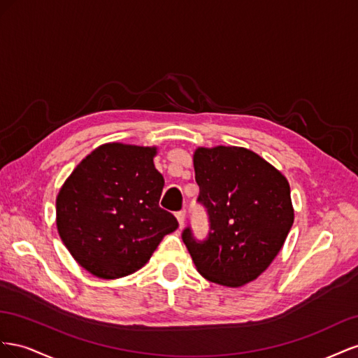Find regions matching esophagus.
<instances>
[{
	"label": "esophagus",
	"instance_id": "1",
	"mask_svg": "<svg viewBox=\"0 0 358 358\" xmlns=\"http://www.w3.org/2000/svg\"><path fill=\"white\" fill-rule=\"evenodd\" d=\"M176 217H177V220H178L180 228L185 227V223H186V211H178V213L176 214Z\"/></svg>",
	"mask_w": 358,
	"mask_h": 358
}]
</instances>
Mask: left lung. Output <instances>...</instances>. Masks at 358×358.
I'll return each mask as SVG.
<instances>
[{
    "mask_svg": "<svg viewBox=\"0 0 358 358\" xmlns=\"http://www.w3.org/2000/svg\"><path fill=\"white\" fill-rule=\"evenodd\" d=\"M198 201L210 216L202 243L182 231V241L202 278L238 288L250 283L278 257L294 223L287 177L243 147H198L193 152Z\"/></svg>",
    "mask_w": 358,
    "mask_h": 358,
    "instance_id": "left-lung-1",
    "label": "left lung"
}]
</instances>
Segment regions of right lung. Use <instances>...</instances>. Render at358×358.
I'll use <instances>...</instances> for the list:
<instances>
[{"instance_id": "1", "label": "right lung", "mask_w": 358, "mask_h": 358, "mask_svg": "<svg viewBox=\"0 0 358 358\" xmlns=\"http://www.w3.org/2000/svg\"><path fill=\"white\" fill-rule=\"evenodd\" d=\"M157 147L108 142L70 173L57 195V229L73 259L100 279H120L150 261L177 219L159 207L165 180Z\"/></svg>"}]
</instances>
